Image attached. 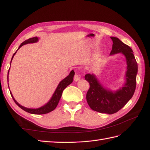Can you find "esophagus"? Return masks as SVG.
<instances>
[{
    "label": "esophagus",
    "mask_w": 150,
    "mask_h": 150,
    "mask_svg": "<svg viewBox=\"0 0 150 150\" xmlns=\"http://www.w3.org/2000/svg\"><path fill=\"white\" fill-rule=\"evenodd\" d=\"M80 79H81V77H80V76L79 75L78 73H75V75H74V78H73V79H74V81L75 82H77V81L80 80Z\"/></svg>",
    "instance_id": "34e87169"
}]
</instances>
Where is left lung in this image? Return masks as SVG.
<instances>
[{
  "mask_svg": "<svg viewBox=\"0 0 150 150\" xmlns=\"http://www.w3.org/2000/svg\"><path fill=\"white\" fill-rule=\"evenodd\" d=\"M110 38L113 41L110 55L122 53L126 57V83L119 90L112 91L103 87L93 74L88 73L84 78L90 86L86 93L87 103L90 107L97 112L113 114L125 106L134 94L138 67L131 47L117 37Z\"/></svg>",
  "mask_w": 150,
  "mask_h": 150,
  "instance_id": "8db88e82",
  "label": "left lung"
}]
</instances>
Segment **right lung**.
<instances>
[{
  "mask_svg": "<svg viewBox=\"0 0 150 150\" xmlns=\"http://www.w3.org/2000/svg\"><path fill=\"white\" fill-rule=\"evenodd\" d=\"M38 40H39V39H38V38L37 37L31 38V39L26 40L24 41V42L21 44L20 46L18 47V50L20 48V47H21L22 46L24 45V44H29V43L37 42V41H38ZM16 53H17V52H15L14 53L13 55V57H12V58H11V60H12L13 58V57L15 55ZM9 71H8V82ZM74 75H75V72H74V71H73V70H72V71L70 72V73H69L68 76H67V77L65 79H64L62 81L60 82V83L59 84L58 86H57L55 91L54 92V93L53 95L52 98H51L50 100L48 102V103H47L46 104L44 105V106L40 107L39 108H37V109H31V108H26V107H24V106H21V104H19L17 103V102L15 100V98H13V95H12V93H11V91H10V94L11 95L13 99L14 102L16 103V104H17L18 106L20 107L21 109L24 110L25 111H26V112L30 113H32V114H36V115L46 114V113L51 112V111H52L53 110H54L55 109L56 107L57 106V105H58V104H59V102L60 100V97H61V96H62L63 90H64V89L67 86H68V85H69L73 82V77H74Z\"/></svg>",
  "mask_w": 150,
  "mask_h": 150,
  "instance_id": "right-lung-1",
  "label": "right lung"
}]
</instances>
